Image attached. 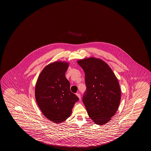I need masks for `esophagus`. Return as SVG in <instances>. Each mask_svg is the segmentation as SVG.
<instances>
[{
  "mask_svg": "<svg viewBox=\"0 0 151 151\" xmlns=\"http://www.w3.org/2000/svg\"><path fill=\"white\" fill-rule=\"evenodd\" d=\"M77 95V96L78 97V99H79V100H81V95L80 94H78V93H77L76 94Z\"/></svg>",
  "mask_w": 151,
  "mask_h": 151,
  "instance_id": "obj_1",
  "label": "esophagus"
}]
</instances>
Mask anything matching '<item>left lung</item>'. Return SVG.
<instances>
[{
	"mask_svg": "<svg viewBox=\"0 0 151 151\" xmlns=\"http://www.w3.org/2000/svg\"><path fill=\"white\" fill-rule=\"evenodd\" d=\"M85 72L86 91L83 97L89 117L103 125L116 113L121 101L118 79L106 63L95 57L77 60Z\"/></svg>",
	"mask_w": 151,
	"mask_h": 151,
	"instance_id": "left-lung-1",
	"label": "left lung"
}]
</instances>
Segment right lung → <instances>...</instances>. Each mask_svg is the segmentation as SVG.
I'll list each match as a JSON object with an SVG mask.
<instances>
[{
  "instance_id": "add662e5",
  "label": "right lung",
  "mask_w": 151,
  "mask_h": 151,
  "mask_svg": "<svg viewBox=\"0 0 151 151\" xmlns=\"http://www.w3.org/2000/svg\"><path fill=\"white\" fill-rule=\"evenodd\" d=\"M69 66L66 62L50 63L40 73L36 84V101L42 114L55 123H62L72 114L78 97L70 90L65 77Z\"/></svg>"
}]
</instances>
